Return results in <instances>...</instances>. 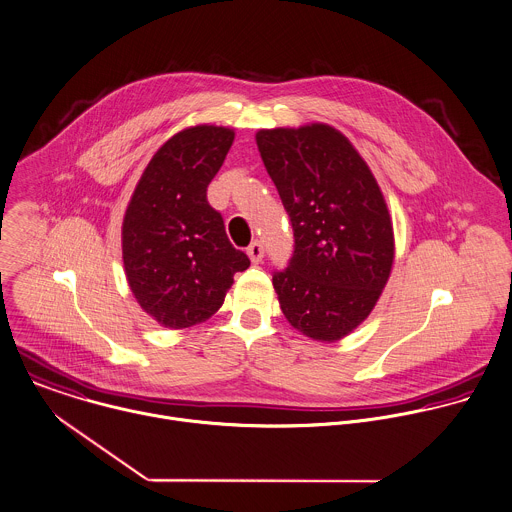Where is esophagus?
I'll return each mask as SVG.
<instances>
[{"label":"esophagus","mask_w":512,"mask_h":512,"mask_svg":"<svg viewBox=\"0 0 512 512\" xmlns=\"http://www.w3.org/2000/svg\"><path fill=\"white\" fill-rule=\"evenodd\" d=\"M263 253H265V249H263V243H261V241H253V243L247 247V255H249V259H251L253 263H261Z\"/></svg>","instance_id":"34e87169"}]
</instances>
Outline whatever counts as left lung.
<instances>
[{
  "label": "left lung",
  "mask_w": 512,
  "mask_h": 512,
  "mask_svg": "<svg viewBox=\"0 0 512 512\" xmlns=\"http://www.w3.org/2000/svg\"><path fill=\"white\" fill-rule=\"evenodd\" d=\"M257 147L289 215L295 251L273 287L315 341L357 329L385 289L395 237L383 193L351 141L325 123L261 129Z\"/></svg>",
  "instance_id": "obj_1"
}]
</instances>
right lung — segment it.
Instances as JSON below:
<instances>
[{
  "instance_id": "1",
  "label": "right lung",
  "mask_w": 512,
  "mask_h": 512,
  "mask_svg": "<svg viewBox=\"0 0 512 512\" xmlns=\"http://www.w3.org/2000/svg\"><path fill=\"white\" fill-rule=\"evenodd\" d=\"M233 129L197 125L165 141L145 167L123 219L129 287L159 325L183 329L209 319L233 275L249 267L235 249L207 187L233 143Z\"/></svg>"
}]
</instances>
